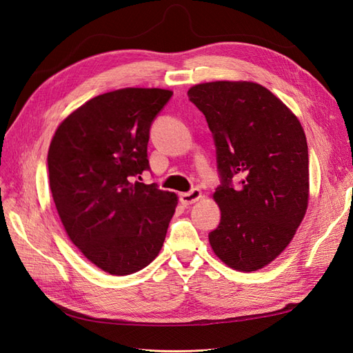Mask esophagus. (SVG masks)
<instances>
[{
    "mask_svg": "<svg viewBox=\"0 0 353 353\" xmlns=\"http://www.w3.org/2000/svg\"><path fill=\"white\" fill-rule=\"evenodd\" d=\"M179 199H181V203H183V205H185V206L193 205V203H196L201 199V191L199 188H194V190H191L190 193L181 194Z\"/></svg>",
    "mask_w": 353,
    "mask_h": 353,
    "instance_id": "1",
    "label": "esophagus"
}]
</instances>
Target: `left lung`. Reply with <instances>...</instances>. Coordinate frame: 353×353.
<instances>
[{"instance_id": "8db88e82", "label": "left lung", "mask_w": 353, "mask_h": 353, "mask_svg": "<svg viewBox=\"0 0 353 353\" xmlns=\"http://www.w3.org/2000/svg\"><path fill=\"white\" fill-rule=\"evenodd\" d=\"M187 94L213 134L222 179L212 194L221 209L219 225L209 234L212 250L236 271L262 270L290 244L307 209L303 128L261 83L205 82Z\"/></svg>"}]
</instances>
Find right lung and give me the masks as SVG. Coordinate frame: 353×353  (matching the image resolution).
I'll list each match as a JSON object with an SVG mask.
<instances>
[{
    "mask_svg": "<svg viewBox=\"0 0 353 353\" xmlns=\"http://www.w3.org/2000/svg\"><path fill=\"white\" fill-rule=\"evenodd\" d=\"M172 95L122 88L73 110L48 148L52 200L70 241L110 275H130L162 249L178 196L136 178L148 169L150 125Z\"/></svg>",
    "mask_w": 353,
    "mask_h": 353,
    "instance_id": "obj_1",
    "label": "right lung"
}]
</instances>
